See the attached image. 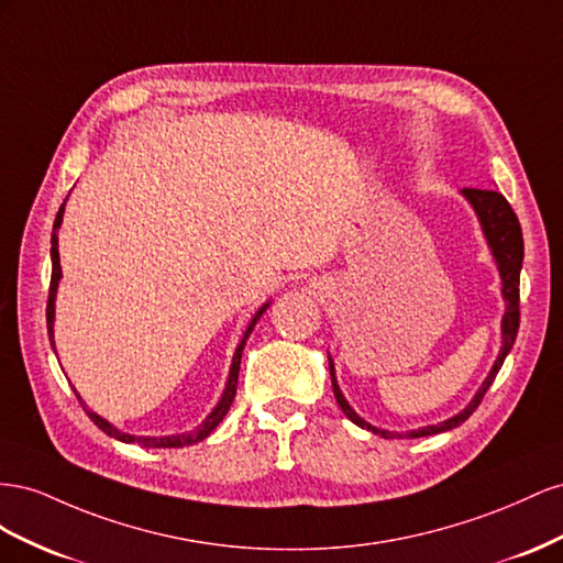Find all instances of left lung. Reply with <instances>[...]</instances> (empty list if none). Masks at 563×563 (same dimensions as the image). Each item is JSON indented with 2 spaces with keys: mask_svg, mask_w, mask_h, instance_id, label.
Listing matches in <instances>:
<instances>
[{
  "mask_svg": "<svg viewBox=\"0 0 563 563\" xmlns=\"http://www.w3.org/2000/svg\"><path fill=\"white\" fill-rule=\"evenodd\" d=\"M460 196L472 205V210L478 219V227H481V231H484L488 250L493 254V262H495L497 271H500L503 299H505V313H503V323H500V330H503L500 332L503 334L500 353H497L490 373L486 375L484 384H481L478 391L474 394V398L457 415L448 417V420H443L439 424H427V427H420V429H410L406 433L379 429L371 422H365L363 417L349 406V400L344 398V394L340 389V382H336V375H334V361L330 358V353H328L330 379H332V391H334L336 404H340V408L344 410V415L349 417L353 424H358L361 429H367L373 433H379L382 439H404V437L406 439H420V437H431V433L451 431V429L460 427L478 408L481 398H484V394L488 391L495 375L500 373L507 353L511 351L514 340H517V332H519V276H521V264H523V235H521L519 219H517V214H514V210L509 207V202L505 200L503 192L495 190V188H462Z\"/></svg>",
  "mask_w": 563,
  "mask_h": 563,
  "instance_id": "1",
  "label": "left lung"
}]
</instances>
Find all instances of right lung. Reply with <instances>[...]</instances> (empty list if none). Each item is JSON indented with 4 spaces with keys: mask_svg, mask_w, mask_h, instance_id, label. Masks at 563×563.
Wrapping results in <instances>:
<instances>
[{
    "mask_svg": "<svg viewBox=\"0 0 563 563\" xmlns=\"http://www.w3.org/2000/svg\"><path fill=\"white\" fill-rule=\"evenodd\" d=\"M66 200H68V198H66ZM63 212H66V202L60 205V210H58L56 221H54V233H52V285H49V303H46V330H49V342H52V349H54V351H56V344H54L56 292H58V283H60V278H63V273H60V256H58V229H60V223H63ZM268 303H271V301H266L264 307L252 316V320H250L245 332H243V340H240V344L235 346L233 361H231V371H229V379H227V387H223V394H221V398L217 400V406L212 408V412L207 415L205 420H202V424H198L196 429L184 431V433H169V437H136V433H126V431L118 429L115 424H110L108 420H103V417H101L99 412H93V410L85 404L82 396L77 394V389H75V396H77L79 404H82L85 412L91 417V422H93L96 427H99L101 431H106L108 437L118 439V441H122V443H139V445H143V448H184V445L198 443V441L210 437V433L217 429V424L223 420V417H227V412H229V408H231V404H233V398H235L238 373H240V358H243V349H245V344H247V340H250V334H252V330H254V325H256V320H260L262 313L268 309Z\"/></svg>",
    "mask_w": 563,
    "mask_h": 563,
    "instance_id": "obj_1",
    "label": "right lung"
}]
</instances>
